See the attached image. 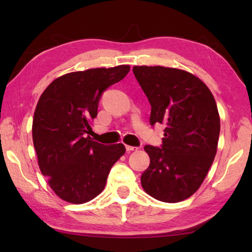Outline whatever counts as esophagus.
I'll use <instances>...</instances> for the list:
<instances>
[{
	"instance_id": "esophagus-1",
	"label": "esophagus",
	"mask_w": 252,
	"mask_h": 252,
	"mask_svg": "<svg viewBox=\"0 0 252 252\" xmlns=\"http://www.w3.org/2000/svg\"><path fill=\"white\" fill-rule=\"evenodd\" d=\"M126 151H127V152H131V151H135V150H138L139 148H136V147H132V146H126Z\"/></svg>"
}]
</instances>
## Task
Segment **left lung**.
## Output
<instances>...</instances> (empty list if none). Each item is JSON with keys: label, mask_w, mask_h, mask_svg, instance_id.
Listing matches in <instances>:
<instances>
[{"label": "left lung", "mask_w": 252, "mask_h": 252, "mask_svg": "<svg viewBox=\"0 0 252 252\" xmlns=\"http://www.w3.org/2000/svg\"><path fill=\"white\" fill-rule=\"evenodd\" d=\"M133 73L150 102V125L164 126L161 146L144 147L150 165L141 185L159 201H182L199 189L216 157L220 118L215 97L189 72L143 65Z\"/></svg>", "instance_id": "1"}]
</instances>
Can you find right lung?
I'll list each match as a JSON object with an SVG mask.
<instances>
[{"mask_svg":"<svg viewBox=\"0 0 252 252\" xmlns=\"http://www.w3.org/2000/svg\"><path fill=\"white\" fill-rule=\"evenodd\" d=\"M129 65L72 72L55 79L34 112L32 136L39 167L60 198L84 203L104 189L122 143L104 146L90 136L103 92L129 73Z\"/></svg>","mask_w":252,"mask_h":252,"instance_id":"add662e5","label":"right lung"}]
</instances>
